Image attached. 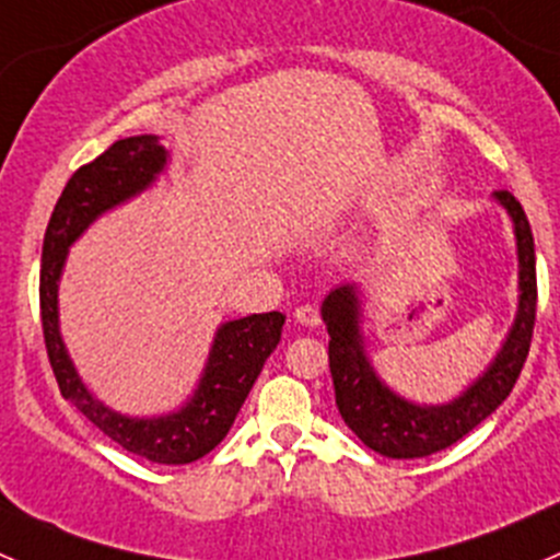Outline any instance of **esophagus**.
<instances>
[{
  "label": "esophagus",
  "mask_w": 560,
  "mask_h": 560,
  "mask_svg": "<svg viewBox=\"0 0 560 560\" xmlns=\"http://www.w3.org/2000/svg\"><path fill=\"white\" fill-rule=\"evenodd\" d=\"M295 322L303 327H316L319 325V312L314 306H301L295 308Z\"/></svg>",
  "instance_id": "esophagus-1"
}]
</instances>
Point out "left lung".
Segmentation results:
<instances>
[{"label":"left lung","mask_w":560,"mask_h":560,"mask_svg":"<svg viewBox=\"0 0 560 560\" xmlns=\"http://www.w3.org/2000/svg\"><path fill=\"white\" fill-rule=\"evenodd\" d=\"M493 202L510 217L517 254V308L499 352L482 374L444 404H417L395 393L376 371L365 336V292L358 281H343L322 301L327 327L332 387L341 420L374 453L411 460L453 447L468 431L488 420L506 400L528 358L536 316L534 235L521 202L510 191H493Z\"/></svg>","instance_id":"1"}]
</instances>
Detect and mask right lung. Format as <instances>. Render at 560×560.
<instances>
[{
	"label": "right lung",
	"mask_w": 560,
	"mask_h": 560,
	"mask_svg": "<svg viewBox=\"0 0 560 560\" xmlns=\"http://www.w3.org/2000/svg\"><path fill=\"white\" fill-rule=\"evenodd\" d=\"M171 167L160 135L116 140L105 154L67 180L43 241L39 314L45 347L61 395L127 453L162 466H184L208 455L233 428L265 360L279 347L287 316L281 312L228 319L217 327L206 365L186 400L165 415H124L89 389L70 358L59 322V284L70 246L113 208L149 191Z\"/></svg>",
	"instance_id": "right-lung-1"
}]
</instances>
